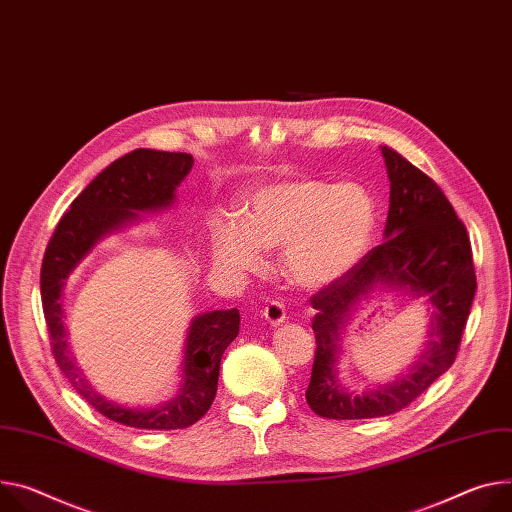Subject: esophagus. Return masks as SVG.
Here are the masks:
<instances>
[{
    "mask_svg": "<svg viewBox=\"0 0 512 512\" xmlns=\"http://www.w3.org/2000/svg\"><path fill=\"white\" fill-rule=\"evenodd\" d=\"M263 316L269 324H280L286 320V306L282 300H269L263 308Z\"/></svg>",
    "mask_w": 512,
    "mask_h": 512,
    "instance_id": "34e87169",
    "label": "esophagus"
}]
</instances>
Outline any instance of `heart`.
<instances>
[{
	"label": "heart",
	"instance_id": "heart-1",
	"mask_svg": "<svg viewBox=\"0 0 512 512\" xmlns=\"http://www.w3.org/2000/svg\"><path fill=\"white\" fill-rule=\"evenodd\" d=\"M376 218V200L361 183L294 177L251 192L243 220L218 216L212 245L218 261L237 269L261 263V244L284 247L282 263L290 280L322 288L361 259Z\"/></svg>",
	"mask_w": 512,
	"mask_h": 512
}]
</instances>
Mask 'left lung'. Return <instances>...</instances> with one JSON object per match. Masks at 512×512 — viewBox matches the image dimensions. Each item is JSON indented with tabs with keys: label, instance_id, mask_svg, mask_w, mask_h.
Wrapping results in <instances>:
<instances>
[{
	"label": "left lung",
	"instance_id": "8db88e82",
	"mask_svg": "<svg viewBox=\"0 0 512 512\" xmlns=\"http://www.w3.org/2000/svg\"><path fill=\"white\" fill-rule=\"evenodd\" d=\"M390 177L386 241L367 251L339 280L312 294L316 355L306 390L308 406L322 418L388 416L406 408L453 365L476 294L472 243L439 185L400 153L382 149ZM402 287L434 304L430 347L409 374L374 393H347L336 380L338 329L371 287Z\"/></svg>",
	"mask_w": 512,
	"mask_h": 512
}]
</instances>
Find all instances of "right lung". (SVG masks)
I'll return each instance as SVG.
<instances>
[{"label":"right lung","instance_id":"right-lung-1","mask_svg":"<svg viewBox=\"0 0 512 512\" xmlns=\"http://www.w3.org/2000/svg\"><path fill=\"white\" fill-rule=\"evenodd\" d=\"M194 165L188 153H167L136 149L108 165L73 200L61 216L53 237L46 245L40 267V296L51 351L75 392L100 414L114 423L134 429H185L208 412L218 388V371L224 349L239 335V310H214L198 316L183 355V386L179 396L159 408H126L94 392L79 367L73 363L65 327L61 290L85 253L126 220L136 218L132 210H155L173 202L179 181Z\"/></svg>","mask_w":512,"mask_h":512}]
</instances>
